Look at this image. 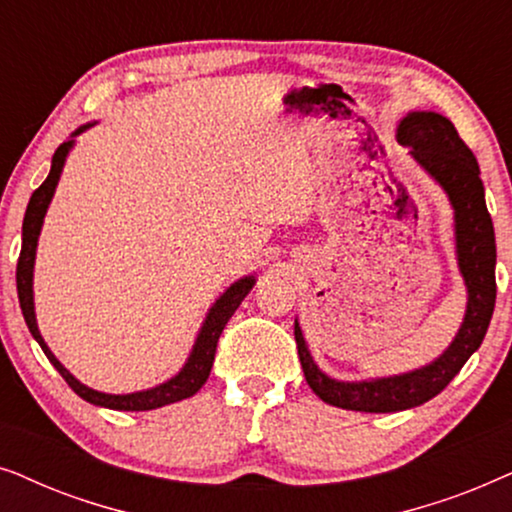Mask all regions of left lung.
<instances>
[{
    "label": "left lung",
    "mask_w": 512,
    "mask_h": 512,
    "mask_svg": "<svg viewBox=\"0 0 512 512\" xmlns=\"http://www.w3.org/2000/svg\"><path fill=\"white\" fill-rule=\"evenodd\" d=\"M398 142L410 146L412 158L445 188L454 207L459 270L468 286L466 317L445 354L412 373L370 382H335L312 361L296 321L298 359L305 380L321 401L356 412H398L438 396L482 345L496 303V242L492 216L485 205V186L473 151L445 116L412 111L398 125Z\"/></svg>",
    "instance_id": "1"
}]
</instances>
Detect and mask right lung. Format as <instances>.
<instances>
[{
	"label": "right lung",
	"instance_id": "obj_1",
	"mask_svg": "<svg viewBox=\"0 0 512 512\" xmlns=\"http://www.w3.org/2000/svg\"><path fill=\"white\" fill-rule=\"evenodd\" d=\"M88 125H83L81 130H76L74 135L86 130ZM72 139L69 142H62L58 146V151L53 153V165L51 172L44 184H41L37 191L32 193L30 205H27L25 219H23V247H20V256H18V268H16V286H18V300H20V310H23L25 324L30 328V333L34 335V340L39 342V347L44 349V354L48 356V361L53 363L55 370L65 377V382L72 387L76 394H79L83 401L93 403V405H102V408L109 410H153V408H163V405L184 401V398H191L193 394H198L202 384L207 382L209 370H212L214 363V354H216V342H219L223 328H226L228 319L233 317V312L240 307L244 296L251 291L254 286V277H244L240 282H235L230 289L223 293V296L216 300L212 310H209L205 324L200 328L198 340H195V347L191 356H188L186 366L181 368V373L172 380H167L160 387H153L149 391H137V394H125V396H114V394H102V391H95L81 384L76 377L69 373V370L62 366V363L55 359L51 349L41 338L39 328H37V319H34V300H32V268H34V254H37V240H39V230L41 223H44V214L48 209V202L53 198L55 186H58L62 165H65V158L69 149H72Z\"/></svg>",
	"mask_w": 512,
	"mask_h": 512
}]
</instances>
